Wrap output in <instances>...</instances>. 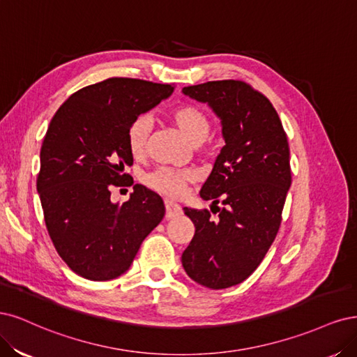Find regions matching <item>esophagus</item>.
<instances>
[{"mask_svg":"<svg viewBox=\"0 0 357 357\" xmlns=\"http://www.w3.org/2000/svg\"><path fill=\"white\" fill-rule=\"evenodd\" d=\"M165 204H166V218H167V220H172V218H175V216L182 213V209H181L179 204H175L174 202H169V200H166Z\"/></svg>","mask_w":357,"mask_h":357,"instance_id":"obj_1","label":"esophagus"}]
</instances>
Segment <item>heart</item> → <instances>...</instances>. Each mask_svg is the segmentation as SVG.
Instances as JSON below:
<instances>
[{
    "label": "heart",
    "mask_w": 357,
    "mask_h": 357,
    "mask_svg": "<svg viewBox=\"0 0 357 357\" xmlns=\"http://www.w3.org/2000/svg\"><path fill=\"white\" fill-rule=\"evenodd\" d=\"M169 119L176 128L185 135L192 145H200L209 136L212 121L209 114L192 103H181L169 112ZM149 119L146 116L136 117L128 130V148L132 157L141 158L145 155L149 137ZM194 179V172L188 169L158 167L146 175V185L167 197L176 199L183 194V190Z\"/></svg>",
    "instance_id": "obj_1"
}]
</instances>
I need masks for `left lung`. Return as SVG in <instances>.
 <instances>
[{
	"label": "left lung",
	"mask_w": 357,
	"mask_h": 357,
	"mask_svg": "<svg viewBox=\"0 0 357 357\" xmlns=\"http://www.w3.org/2000/svg\"><path fill=\"white\" fill-rule=\"evenodd\" d=\"M208 102L222 123L225 145L200 197L208 209L183 212L195 233L182 254L190 278L211 289L238 284L254 273L279 233L291 187L289 144L278 111L241 79H221L182 89ZM221 201L224 208L217 203Z\"/></svg>",
	"instance_id": "left-lung-1"
}]
</instances>
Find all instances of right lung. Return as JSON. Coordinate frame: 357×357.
I'll list each match as a JSON object with an SVG mask.
<instances>
[{"label": "right lung", "instance_id": "add662e5", "mask_svg": "<svg viewBox=\"0 0 357 357\" xmlns=\"http://www.w3.org/2000/svg\"><path fill=\"white\" fill-rule=\"evenodd\" d=\"M174 84L112 77L77 90L53 116L40 153L37 190L59 257L89 280H111L130 267L144 238L162 222L165 203L124 166L133 165L128 130ZM134 185L121 206L114 186Z\"/></svg>", "mask_w": 357, "mask_h": 357}]
</instances>
